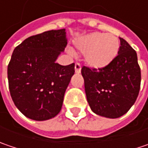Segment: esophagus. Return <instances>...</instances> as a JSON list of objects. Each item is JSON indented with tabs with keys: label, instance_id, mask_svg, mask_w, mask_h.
I'll use <instances>...</instances> for the list:
<instances>
[{
	"label": "esophagus",
	"instance_id": "obj_1",
	"mask_svg": "<svg viewBox=\"0 0 148 148\" xmlns=\"http://www.w3.org/2000/svg\"><path fill=\"white\" fill-rule=\"evenodd\" d=\"M74 70L76 74H79L81 72V65L79 63H76L75 66H74Z\"/></svg>",
	"mask_w": 148,
	"mask_h": 148
}]
</instances>
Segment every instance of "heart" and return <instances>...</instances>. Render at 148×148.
I'll use <instances>...</instances> for the list:
<instances>
[{
    "label": "heart",
    "mask_w": 148,
    "mask_h": 148,
    "mask_svg": "<svg viewBox=\"0 0 148 148\" xmlns=\"http://www.w3.org/2000/svg\"><path fill=\"white\" fill-rule=\"evenodd\" d=\"M78 51L84 53V62L94 69H104L116 58L120 49V42L113 34L91 32L74 41Z\"/></svg>",
    "instance_id": "heart-1"
}]
</instances>
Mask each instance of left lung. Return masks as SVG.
<instances>
[{
    "label": "left lung",
    "instance_id": "obj_1",
    "mask_svg": "<svg viewBox=\"0 0 148 148\" xmlns=\"http://www.w3.org/2000/svg\"><path fill=\"white\" fill-rule=\"evenodd\" d=\"M114 61L104 69H81L87 101L91 110L103 117H121L134 105L141 85L137 55L126 40Z\"/></svg>",
    "mask_w": 148,
    "mask_h": 148
}]
</instances>
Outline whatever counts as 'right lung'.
<instances>
[{"label":"right lung","instance_id":"obj_1","mask_svg":"<svg viewBox=\"0 0 148 148\" xmlns=\"http://www.w3.org/2000/svg\"><path fill=\"white\" fill-rule=\"evenodd\" d=\"M65 29L44 32L25 39L14 49L7 68L9 90L15 106L34 121H46L60 112L74 64L56 63L67 45Z\"/></svg>","mask_w":148,"mask_h":148}]
</instances>
